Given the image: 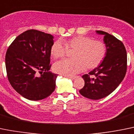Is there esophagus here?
Wrapping results in <instances>:
<instances>
[{"label": "esophagus", "instance_id": "esophagus-1", "mask_svg": "<svg viewBox=\"0 0 134 134\" xmlns=\"http://www.w3.org/2000/svg\"><path fill=\"white\" fill-rule=\"evenodd\" d=\"M66 77L69 79H75L76 78V76H71V75H66Z\"/></svg>", "mask_w": 134, "mask_h": 134}]
</instances>
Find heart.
Listing matches in <instances>:
<instances>
[{"instance_id":"obj_1","label":"heart","mask_w":134,"mask_h":134,"mask_svg":"<svg viewBox=\"0 0 134 134\" xmlns=\"http://www.w3.org/2000/svg\"><path fill=\"white\" fill-rule=\"evenodd\" d=\"M54 42L51 47V55L54 59L63 58L67 49L74 50L72 59H64L53 65L55 72L65 75H73L87 69L97 68L107 55V46L102 41L93 40L86 36H77L64 40Z\"/></svg>"}]
</instances>
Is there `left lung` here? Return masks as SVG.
<instances>
[{"label": "left lung", "mask_w": 134, "mask_h": 134, "mask_svg": "<svg viewBox=\"0 0 134 134\" xmlns=\"http://www.w3.org/2000/svg\"><path fill=\"white\" fill-rule=\"evenodd\" d=\"M96 32L104 35L107 55L98 67L82 76L85 86L79 91L81 95L92 100L100 99L112 93L120 84L127 71V53L124 43L107 32Z\"/></svg>", "instance_id": "left-lung-1"}]
</instances>
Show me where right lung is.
I'll use <instances>...</instances> for the list:
<instances>
[{"instance_id": "obj_1", "label": "right lung", "mask_w": 134, "mask_h": 134, "mask_svg": "<svg viewBox=\"0 0 134 134\" xmlns=\"http://www.w3.org/2000/svg\"><path fill=\"white\" fill-rule=\"evenodd\" d=\"M53 38L49 34L29 30L17 36L7 49L8 79L14 89L27 99H43L55 88L57 75L49 71Z\"/></svg>"}]
</instances>
